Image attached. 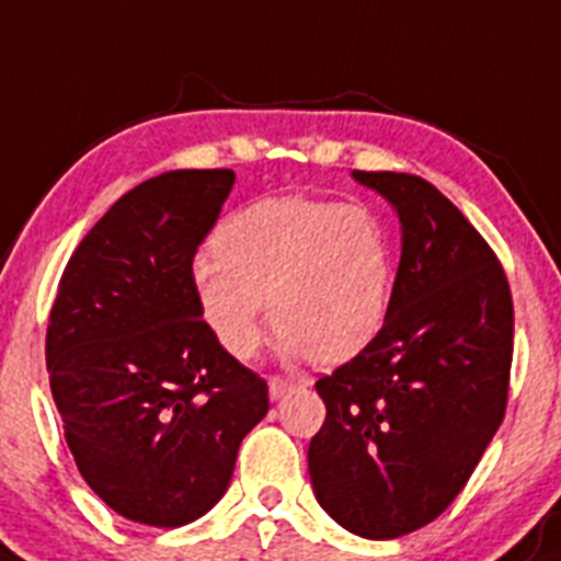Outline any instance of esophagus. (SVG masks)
Wrapping results in <instances>:
<instances>
[{"label": "esophagus", "mask_w": 561, "mask_h": 561, "mask_svg": "<svg viewBox=\"0 0 561 561\" xmlns=\"http://www.w3.org/2000/svg\"><path fill=\"white\" fill-rule=\"evenodd\" d=\"M293 387H296V381L293 379H285V376H271L268 379V392H271V399H282L285 392H290Z\"/></svg>", "instance_id": "obj_1"}]
</instances>
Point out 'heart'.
Instances as JSON below:
<instances>
[{
  "instance_id": "heart-1",
  "label": "heart",
  "mask_w": 561,
  "mask_h": 561,
  "mask_svg": "<svg viewBox=\"0 0 561 561\" xmlns=\"http://www.w3.org/2000/svg\"><path fill=\"white\" fill-rule=\"evenodd\" d=\"M216 260L193 265L198 310L221 348L251 359L263 343V305L285 354L318 365L354 357L390 310L392 240L368 207L321 198H268L240 209L213 240Z\"/></svg>"
}]
</instances>
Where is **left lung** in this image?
<instances>
[{
	"mask_svg": "<svg viewBox=\"0 0 561 561\" xmlns=\"http://www.w3.org/2000/svg\"><path fill=\"white\" fill-rule=\"evenodd\" d=\"M396 207L401 263L363 352L316 381L327 421L310 439L316 499L368 540H396L448 510L499 432L515 312L495 251L432 182L354 171Z\"/></svg>",
	"mask_w": 561,
	"mask_h": 561,
	"instance_id": "left-lung-1",
	"label": "left lung"
}]
</instances>
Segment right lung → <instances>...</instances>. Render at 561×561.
Returning a JSON list of instances; mask_svg holds the SVG:
<instances>
[{
    "instance_id": "obj_1",
    "label": "right lung",
    "mask_w": 561,
    "mask_h": 561,
    "mask_svg": "<svg viewBox=\"0 0 561 561\" xmlns=\"http://www.w3.org/2000/svg\"><path fill=\"white\" fill-rule=\"evenodd\" d=\"M234 171H165L124 193L68 260L46 370L82 479L113 512L176 528L221 501L265 379L221 348L198 310L193 256Z\"/></svg>"
}]
</instances>
